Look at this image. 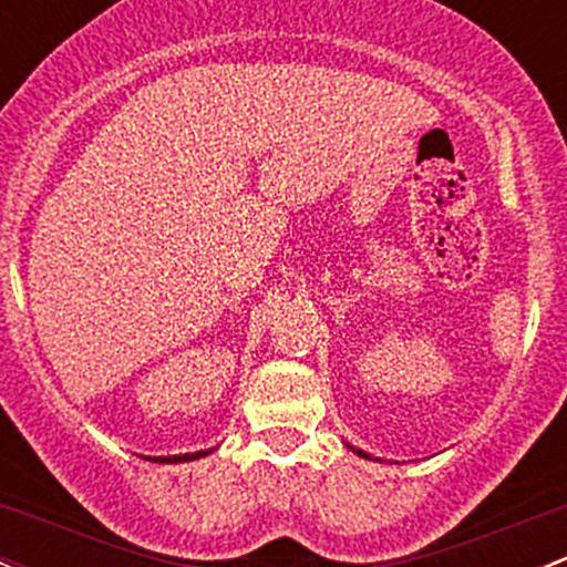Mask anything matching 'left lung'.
I'll use <instances>...</instances> for the list:
<instances>
[{
	"label": "left lung",
	"mask_w": 567,
	"mask_h": 567,
	"mask_svg": "<svg viewBox=\"0 0 567 567\" xmlns=\"http://www.w3.org/2000/svg\"><path fill=\"white\" fill-rule=\"evenodd\" d=\"M354 452H358V455H360V457H369V460H371V455H365V452H363V450H354Z\"/></svg>",
	"instance_id": "obj_1"
}]
</instances>
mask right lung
I'll list each match as a JSON object with an SVG mask.
<instances>
[{
	"label": "right lung",
	"mask_w": 567,
	"mask_h": 567,
	"mask_svg": "<svg viewBox=\"0 0 567 567\" xmlns=\"http://www.w3.org/2000/svg\"><path fill=\"white\" fill-rule=\"evenodd\" d=\"M204 455H209V450H204V452H190V455H172V457H147V460H153V463H190V460H198V457H204Z\"/></svg>",
	"instance_id": "obj_1"
}]
</instances>
